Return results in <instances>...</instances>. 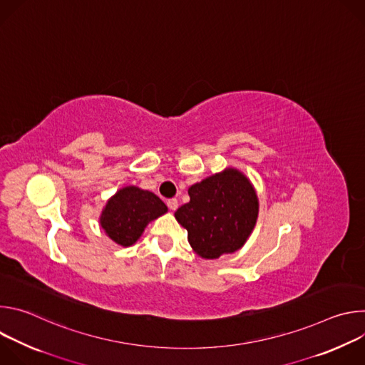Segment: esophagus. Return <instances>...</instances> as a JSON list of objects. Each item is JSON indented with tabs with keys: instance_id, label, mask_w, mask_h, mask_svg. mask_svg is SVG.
Wrapping results in <instances>:
<instances>
[{
	"instance_id": "esophagus-1",
	"label": "esophagus",
	"mask_w": 365,
	"mask_h": 365,
	"mask_svg": "<svg viewBox=\"0 0 365 365\" xmlns=\"http://www.w3.org/2000/svg\"><path fill=\"white\" fill-rule=\"evenodd\" d=\"M168 206L170 207V211H176L178 206H179L178 199H169V200H168Z\"/></svg>"
}]
</instances>
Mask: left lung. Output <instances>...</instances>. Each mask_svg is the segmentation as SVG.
<instances>
[{"instance_id": "left-lung-1", "label": "left lung", "mask_w": 365, "mask_h": 365, "mask_svg": "<svg viewBox=\"0 0 365 365\" xmlns=\"http://www.w3.org/2000/svg\"><path fill=\"white\" fill-rule=\"evenodd\" d=\"M190 200L175 212L192 250L205 259L238 251L258 218V197L250 179L235 168L207 176L187 190Z\"/></svg>"}]
</instances>
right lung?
<instances>
[{
	"label": "right lung",
	"mask_w": 365,
	"mask_h": 365,
	"mask_svg": "<svg viewBox=\"0 0 365 365\" xmlns=\"http://www.w3.org/2000/svg\"><path fill=\"white\" fill-rule=\"evenodd\" d=\"M166 212L168 206L153 192L138 186H124L107 200L99 225L115 244L130 247L137 242L151 221Z\"/></svg>",
	"instance_id": "obj_1"
}]
</instances>
